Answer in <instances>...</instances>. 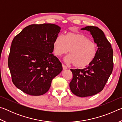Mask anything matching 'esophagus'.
Masks as SVG:
<instances>
[{
  "label": "esophagus",
  "mask_w": 122,
  "mask_h": 122,
  "mask_svg": "<svg viewBox=\"0 0 122 122\" xmlns=\"http://www.w3.org/2000/svg\"><path fill=\"white\" fill-rule=\"evenodd\" d=\"M62 68H63V70H66V69H67V67H66V66L65 65H63V64H62Z\"/></svg>",
  "instance_id": "obj_1"
}]
</instances>
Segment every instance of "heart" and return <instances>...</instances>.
I'll use <instances>...</instances> for the list:
<instances>
[{
    "instance_id": "obj_1",
    "label": "heart",
    "mask_w": 122,
    "mask_h": 122,
    "mask_svg": "<svg viewBox=\"0 0 122 122\" xmlns=\"http://www.w3.org/2000/svg\"><path fill=\"white\" fill-rule=\"evenodd\" d=\"M54 48L55 54L58 56L69 51L70 55L66 61L73 63L78 68H83L89 65L97 52L95 43L84 34L76 33H68L65 37L60 34L57 36L54 42Z\"/></svg>"
}]
</instances>
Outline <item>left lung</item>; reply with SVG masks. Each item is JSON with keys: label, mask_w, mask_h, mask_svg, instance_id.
I'll list each match as a JSON object with an SVG mask.
<instances>
[{"label": "left lung", "mask_w": 122, "mask_h": 122, "mask_svg": "<svg viewBox=\"0 0 122 122\" xmlns=\"http://www.w3.org/2000/svg\"><path fill=\"white\" fill-rule=\"evenodd\" d=\"M81 30L90 33L98 47L95 58L89 65L83 69H71L73 79L70 89L74 95L84 97L103 89L113 70V50L104 32L97 27L86 26Z\"/></svg>", "instance_id": "left-lung-1"}]
</instances>
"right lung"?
Listing matches in <instances>:
<instances>
[{
	"mask_svg": "<svg viewBox=\"0 0 122 122\" xmlns=\"http://www.w3.org/2000/svg\"><path fill=\"white\" fill-rule=\"evenodd\" d=\"M61 29L53 24L30 25L14 38L8 65L13 84L25 93L45 94L62 71L61 63L52 53Z\"/></svg>",
	"mask_w": 122,
	"mask_h": 122,
	"instance_id": "1",
	"label": "right lung"
}]
</instances>
